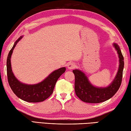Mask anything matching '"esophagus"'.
Instances as JSON below:
<instances>
[{"label": "esophagus", "instance_id": "obj_1", "mask_svg": "<svg viewBox=\"0 0 131 131\" xmlns=\"http://www.w3.org/2000/svg\"><path fill=\"white\" fill-rule=\"evenodd\" d=\"M68 69H73L75 67V65L74 63L70 62L68 64Z\"/></svg>", "mask_w": 131, "mask_h": 131}]
</instances>
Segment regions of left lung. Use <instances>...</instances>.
<instances>
[{
    "mask_svg": "<svg viewBox=\"0 0 131 131\" xmlns=\"http://www.w3.org/2000/svg\"><path fill=\"white\" fill-rule=\"evenodd\" d=\"M119 58L118 71L114 80L108 86L97 87L92 84L85 74L79 69L73 70L75 75L74 89L77 96L81 100L88 103H100L104 102L112 97L122 84L124 69V57L118 45L113 43Z\"/></svg>",
    "mask_w": 131,
    "mask_h": 131,
    "instance_id": "left-lung-1",
    "label": "left lung"
}]
</instances>
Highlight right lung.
I'll return each mask as SVG.
<instances>
[{"label":"right lung","instance_id":"right-lung-1","mask_svg":"<svg viewBox=\"0 0 131 131\" xmlns=\"http://www.w3.org/2000/svg\"><path fill=\"white\" fill-rule=\"evenodd\" d=\"M23 37H20L15 42L7 59V73L8 84L16 96L22 100L29 103L43 101L53 93L56 82L59 77L65 72L66 68L63 67L55 70L42 81L36 84H27L19 81L12 71L11 58L16 44Z\"/></svg>","mask_w":131,"mask_h":131}]
</instances>
